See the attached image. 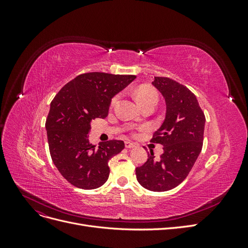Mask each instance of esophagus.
I'll return each instance as SVG.
<instances>
[{"label": "esophagus", "instance_id": "esophagus-1", "mask_svg": "<svg viewBox=\"0 0 248 248\" xmlns=\"http://www.w3.org/2000/svg\"><path fill=\"white\" fill-rule=\"evenodd\" d=\"M125 147L127 149H131V148L137 147V144L136 142H131V141H125Z\"/></svg>", "mask_w": 248, "mask_h": 248}]
</instances>
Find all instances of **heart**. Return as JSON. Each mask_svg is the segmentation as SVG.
Masks as SVG:
<instances>
[{
    "label": "heart",
    "instance_id": "1",
    "mask_svg": "<svg viewBox=\"0 0 248 248\" xmlns=\"http://www.w3.org/2000/svg\"><path fill=\"white\" fill-rule=\"evenodd\" d=\"M157 92L155 90L149 86H140L137 89L136 91V98L138 100V102L142 106L149 101H156L157 102ZM119 98V95H116L115 97H112L110 104L114 106V104L117 102Z\"/></svg>",
    "mask_w": 248,
    "mask_h": 248
}]
</instances>
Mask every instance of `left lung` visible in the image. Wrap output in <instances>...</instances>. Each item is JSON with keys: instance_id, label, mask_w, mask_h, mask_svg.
I'll return each instance as SVG.
<instances>
[{"instance_id": "left-lung-1", "label": "left lung", "mask_w": 248, "mask_h": 248, "mask_svg": "<svg viewBox=\"0 0 248 248\" xmlns=\"http://www.w3.org/2000/svg\"><path fill=\"white\" fill-rule=\"evenodd\" d=\"M152 85L167 106L166 119L151 140L163 146V153L155 160L151 150L147 161L136 169V175L146 189L160 192L175 188L189 174L202 151L206 119L188 88L162 77H155Z\"/></svg>"}]
</instances>
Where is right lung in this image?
<instances>
[{"mask_svg": "<svg viewBox=\"0 0 248 248\" xmlns=\"http://www.w3.org/2000/svg\"><path fill=\"white\" fill-rule=\"evenodd\" d=\"M136 76L89 72L60 90L50 103L46 122L52 162L73 186L95 189L107 182L108 160L124 149L123 140H108L98 147L89 140L91 122L107 118L111 98Z\"/></svg>", "mask_w": 248, "mask_h": 248, "instance_id": "add662e5", "label": "right lung"}]
</instances>
